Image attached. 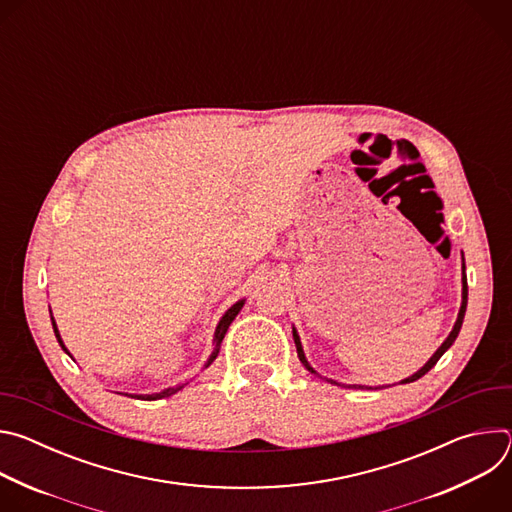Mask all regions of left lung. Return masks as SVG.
Returning <instances> with one entry per match:
<instances>
[{
	"label": "left lung",
	"instance_id": "8db88e82",
	"mask_svg": "<svg viewBox=\"0 0 512 512\" xmlns=\"http://www.w3.org/2000/svg\"><path fill=\"white\" fill-rule=\"evenodd\" d=\"M466 306H468V279H466V263H464V253H462V304H460V312H458V318H456V324H454V328H452V332L448 334V338L442 342V346L437 348L431 356H429V360L423 364V367L417 371V373H413L411 377H407V379H403V381H399L397 385H405V383H413V381H417V379H421L425 373H429L433 367H435V362L440 360L442 356H444V352L456 342V338H458V334H460V328H462V322H464V316H466ZM291 332H294V342H296V350H298V358H300V362L304 364L306 367V371H310L312 375H316V377H320V379H324V381H328L330 385H338V387H344V389H373V387H362V385H344V383H338V381H334V379H326V377H322L320 373H316L314 371V367L312 364L308 362V358H306V354H304V346H302V340H300V334H298V330H296V326L291 328ZM383 387H391V385H379V387H375V389H383Z\"/></svg>",
	"mask_w": 512,
	"mask_h": 512
}]
</instances>
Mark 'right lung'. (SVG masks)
I'll return each instance as SVG.
<instances>
[{"label": "right lung", "mask_w": 512, "mask_h": 512, "mask_svg": "<svg viewBox=\"0 0 512 512\" xmlns=\"http://www.w3.org/2000/svg\"><path fill=\"white\" fill-rule=\"evenodd\" d=\"M243 306H245V298L243 300H239L237 304H233L225 314H223V318L218 320V324H216V328H214V336H212V354H210V358H208V362L204 364V367H208V364L216 358V354H218V350H221V344H223V338H225V334H227V330H229V326H231V322L237 318V314L243 310ZM50 320H52V328H54V336H56V340H58V344L62 346V350L72 358V354L68 352V348L64 346V342H62V338H60V332H58V326H56V320H54V316H52V310H50ZM75 360V358H72ZM184 385H176V387H168V389H162V391H158V393H145V395H141V393H125L127 397H135V399H141V401H158V399H164V397H170V395H174V393H178L180 389H182Z\"/></svg>", "instance_id": "obj_1"}]
</instances>
